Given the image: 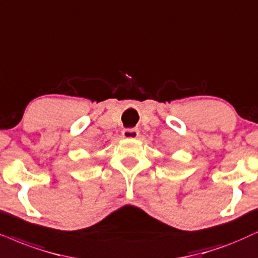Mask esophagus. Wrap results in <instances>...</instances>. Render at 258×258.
Wrapping results in <instances>:
<instances>
[{"label": "esophagus", "instance_id": "esophagus-1", "mask_svg": "<svg viewBox=\"0 0 258 258\" xmlns=\"http://www.w3.org/2000/svg\"><path fill=\"white\" fill-rule=\"evenodd\" d=\"M139 136V131L137 128H125L122 131V137L127 139H135Z\"/></svg>", "mask_w": 258, "mask_h": 258}]
</instances>
